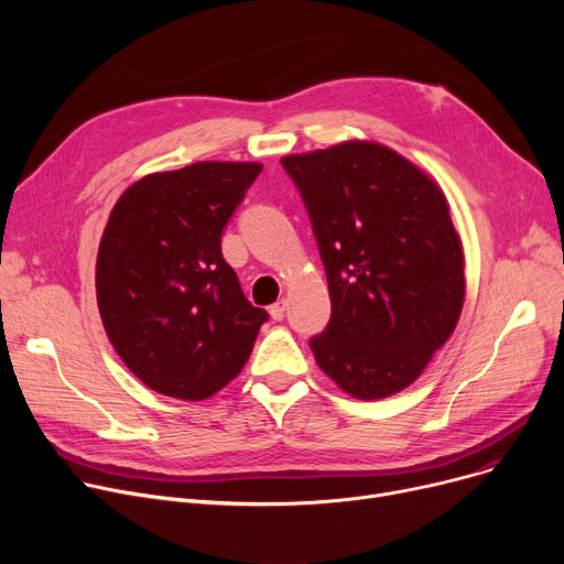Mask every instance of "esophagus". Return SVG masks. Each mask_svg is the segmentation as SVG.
Masks as SVG:
<instances>
[{"label": "esophagus", "instance_id": "1", "mask_svg": "<svg viewBox=\"0 0 564 564\" xmlns=\"http://www.w3.org/2000/svg\"><path fill=\"white\" fill-rule=\"evenodd\" d=\"M285 311H288V300H279L276 304L270 306V315H272L274 319H283V317H285Z\"/></svg>", "mask_w": 564, "mask_h": 564}]
</instances>
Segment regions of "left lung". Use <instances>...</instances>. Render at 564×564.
Listing matches in <instances>:
<instances>
[{"label": "left lung", "instance_id": "left-lung-1", "mask_svg": "<svg viewBox=\"0 0 564 564\" xmlns=\"http://www.w3.org/2000/svg\"><path fill=\"white\" fill-rule=\"evenodd\" d=\"M311 215L332 319L315 361L357 400L395 395L453 336L464 247L434 177L393 148L349 139L281 158Z\"/></svg>", "mask_w": 564, "mask_h": 564}]
</instances>
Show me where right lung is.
<instances>
[{
  "mask_svg": "<svg viewBox=\"0 0 564 564\" xmlns=\"http://www.w3.org/2000/svg\"><path fill=\"white\" fill-rule=\"evenodd\" d=\"M260 162H194L148 173L111 207L96 294L121 361L162 395L200 402L245 368L267 311L221 253V230Z\"/></svg>",
  "mask_w": 564,
  "mask_h": 564,
  "instance_id": "right-lung-1",
  "label": "right lung"
}]
</instances>
